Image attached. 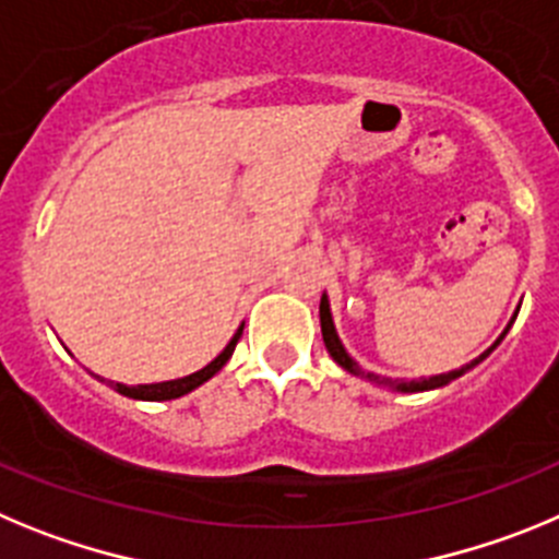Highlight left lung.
<instances>
[{
    "instance_id": "left-lung-1",
    "label": "left lung",
    "mask_w": 559,
    "mask_h": 559,
    "mask_svg": "<svg viewBox=\"0 0 559 559\" xmlns=\"http://www.w3.org/2000/svg\"><path fill=\"white\" fill-rule=\"evenodd\" d=\"M512 325V323H510ZM510 325H507L504 329V334L507 331H510ZM320 329H323V342H325V348H329V354H331V359L336 361V365L340 367H345V370H348L350 376H359V379H365V381H370V384H379V386H392V390H399V392H424V390H437V386H442V384H449V381H454L456 376H462L465 373V370H471V367H476L479 365L481 359H487V356L492 354V348H496V345H499L501 340H504V334L499 336V340H496V345H490V348L485 350V354L481 356H476L474 361H471V365H465V367H460V370H451V373H440V376H429V379H415V381H392V379H384V376H376V373H365V370H361L359 367V361L356 359H350L348 356V350L342 348V342H340V336H336V329H334V320H331V309H329V298H320Z\"/></svg>"
}]
</instances>
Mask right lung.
<instances>
[{
  "label": "right lung",
  "mask_w": 559,
  "mask_h": 559,
  "mask_svg": "<svg viewBox=\"0 0 559 559\" xmlns=\"http://www.w3.org/2000/svg\"><path fill=\"white\" fill-rule=\"evenodd\" d=\"M239 336H242V329L236 331L234 340L225 345V350L217 356V359L211 361V365H205L203 370H198V373H192V376H183V379H175V381H160V384H135V386L119 384V381H117V384H110V386H114L119 395H128V399H135V401H173V399H180V395L198 390L203 381H209L211 376L223 370L225 361L234 356V348H236V342H239Z\"/></svg>",
  "instance_id": "add662e5"
}]
</instances>
